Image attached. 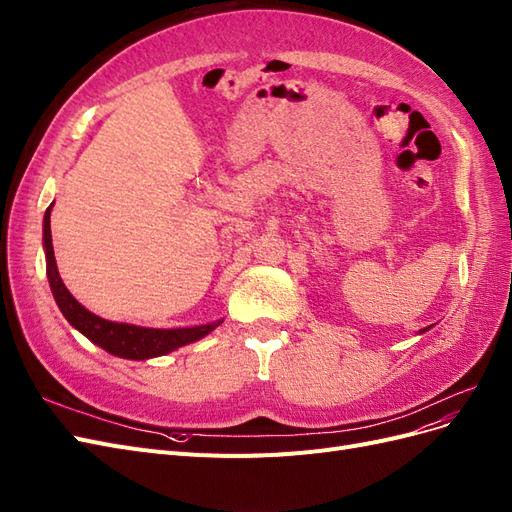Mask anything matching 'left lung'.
I'll return each mask as SVG.
<instances>
[{
  "label": "left lung",
  "mask_w": 512,
  "mask_h": 512,
  "mask_svg": "<svg viewBox=\"0 0 512 512\" xmlns=\"http://www.w3.org/2000/svg\"><path fill=\"white\" fill-rule=\"evenodd\" d=\"M427 329H432V325H430V327H423V329H419V334H425V332H427Z\"/></svg>",
  "instance_id": "8db88e82"
}]
</instances>
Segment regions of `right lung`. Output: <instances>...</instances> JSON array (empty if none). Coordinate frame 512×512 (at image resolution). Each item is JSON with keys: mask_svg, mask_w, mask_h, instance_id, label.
Masks as SVG:
<instances>
[{"mask_svg": "<svg viewBox=\"0 0 512 512\" xmlns=\"http://www.w3.org/2000/svg\"><path fill=\"white\" fill-rule=\"evenodd\" d=\"M51 210L53 204L44 212V225H42V244H44V257H46V276L48 285H51L53 298L61 310V315L68 319V323L89 338L93 344L100 346L106 353L123 359L144 361L168 355L180 346L191 344L208 336L212 329H217L223 319L202 323V325H187V327H144L123 321H108L104 317L93 315L91 310L82 306L74 295L63 285V280L57 270L55 251H53V236H51Z\"/></svg>", "mask_w": 512, "mask_h": 512, "instance_id": "add662e5", "label": "right lung"}]
</instances>
